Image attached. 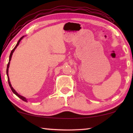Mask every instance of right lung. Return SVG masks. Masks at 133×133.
I'll return each mask as SVG.
<instances>
[{
	"label": "right lung",
	"instance_id": "right-lung-1",
	"mask_svg": "<svg viewBox=\"0 0 133 133\" xmlns=\"http://www.w3.org/2000/svg\"><path fill=\"white\" fill-rule=\"evenodd\" d=\"M24 37V36H22V37L21 39H20L19 40V41H18V42L17 43V44H16V46L14 47V48H13V50H12V51H11V53H10V59H9V62H8V65H7V68H6V74H7V76H8V83H9V85H10V88H11V90H12V91L13 92V93H14L16 94V96H17V97H19L20 99H21L22 100H23V101H25V102H27V99H26V98L25 97H23V96H21V95H19V94L17 93V92L15 90H14V88H12V86H11V83H10V79H9V77H8V68H9V66H10V61H11V57H12V53H13V52L14 51V50H15V49L17 48V46H18V45H19V42H21V41L22 39V38Z\"/></svg>",
	"mask_w": 133,
	"mask_h": 133
}]
</instances>
